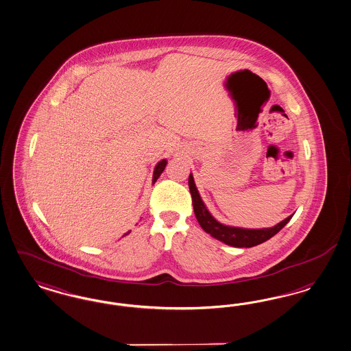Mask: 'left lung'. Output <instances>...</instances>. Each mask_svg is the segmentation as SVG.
<instances>
[{"mask_svg": "<svg viewBox=\"0 0 351 351\" xmlns=\"http://www.w3.org/2000/svg\"><path fill=\"white\" fill-rule=\"evenodd\" d=\"M189 191L192 194L193 201L194 214L198 220L199 226L206 233L213 236L219 241L224 242L233 247H253L262 242L269 240L274 237L278 232L282 230L293 215H290L282 221H280L272 228H261V230H247V228H240V227H230L221 224L217 219L211 215V213L207 210L201 195L197 191V186L194 184L193 175H189Z\"/></svg>", "mask_w": 351, "mask_h": 351, "instance_id": "8db88e82", "label": "left lung"}]
</instances>
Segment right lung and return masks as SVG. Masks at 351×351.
Wrapping results in <instances>:
<instances>
[{
	"label": "right lung",
	"instance_id": "right-lung-1",
	"mask_svg": "<svg viewBox=\"0 0 351 351\" xmlns=\"http://www.w3.org/2000/svg\"><path fill=\"white\" fill-rule=\"evenodd\" d=\"M166 165H167V160H166V159H162L160 162H158L157 166H156V169H154V173H153V184L157 182L158 178H159L160 173L163 172ZM128 233H131V232H127L125 234H128ZM125 234H124V236H125Z\"/></svg>",
	"mask_w": 351,
	"mask_h": 351
}]
</instances>
